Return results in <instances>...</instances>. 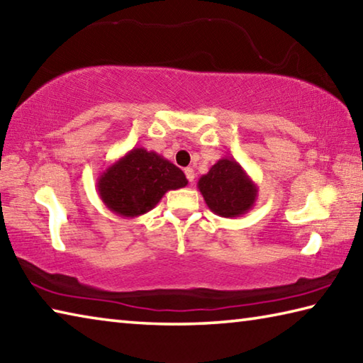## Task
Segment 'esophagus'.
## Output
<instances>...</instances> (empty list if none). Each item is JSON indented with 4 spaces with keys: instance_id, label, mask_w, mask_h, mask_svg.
I'll use <instances>...</instances> for the list:
<instances>
[{
    "instance_id": "34e87169",
    "label": "esophagus",
    "mask_w": 363,
    "mask_h": 363,
    "mask_svg": "<svg viewBox=\"0 0 363 363\" xmlns=\"http://www.w3.org/2000/svg\"><path fill=\"white\" fill-rule=\"evenodd\" d=\"M185 175H186L189 183L194 182V170H193L191 167H186V169H185Z\"/></svg>"
}]
</instances>
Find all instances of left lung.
Returning a JSON list of instances; mask_svg holds the SVG:
<instances>
[{
    "label": "left lung",
    "instance_id": "left-lung-1",
    "mask_svg": "<svg viewBox=\"0 0 363 363\" xmlns=\"http://www.w3.org/2000/svg\"><path fill=\"white\" fill-rule=\"evenodd\" d=\"M207 207L223 218L240 217L255 206L258 186L234 157L213 164L198 182Z\"/></svg>",
    "mask_w": 363,
    "mask_h": 363
}]
</instances>
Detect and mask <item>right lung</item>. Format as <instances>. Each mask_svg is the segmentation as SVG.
<instances>
[{
  "label": "right lung",
  "instance_id": "add662e5",
  "mask_svg": "<svg viewBox=\"0 0 363 363\" xmlns=\"http://www.w3.org/2000/svg\"><path fill=\"white\" fill-rule=\"evenodd\" d=\"M188 185L183 172L155 151L133 148L97 178V191L106 208L125 218L152 211L170 189Z\"/></svg>",
  "mask_w": 363,
  "mask_h": 363
}]
</instances>
